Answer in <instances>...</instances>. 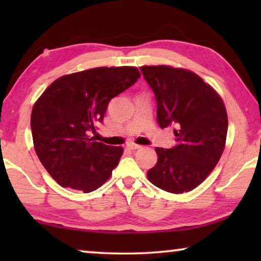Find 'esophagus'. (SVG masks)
<instances>
[{"label":"esophagus","instance_id":"esophagus-1","mask_svg":"<svg viewBox=\"0 0 261 261\" xmlns=\"http://www.w3.org/2000/svg\"><path fill=\"white\" fill-rule=\"evenodd\" d=\"M127 148L130 149V151H137V149L141 148L140 145H137V144H128L127 145Z\"/></svg>","mask_w":261,"mask_h":261}]
</instances>
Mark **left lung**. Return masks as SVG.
<instances>
[{
  "mask_svg": "<svg viewBox=\"0 0 261 261\" xmlns=\"http://www.w3.org/2000/svg\"><path fill=\"white\" fill-rule=\"evenodd\" d=\"M140 70L154 92L159 126L173 127L176 137L172 148H155L158 162L148 170V180L172 194L194 190L219 163L226 145L228 116L222 98L189 70L166 65Z\"/></svg>",
  "mask_w": 261,
  "mask_h": 261,
  "instance_id": "1",
  "label": "left lung"
}]
</instances>
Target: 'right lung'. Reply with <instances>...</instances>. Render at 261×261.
I'll return each instance as SVG.
<instances>
[{"instance_id":"add662e5","label":"right lung","mask_w":261,"mask_h":261,"mask_svg":"<svg viewBox=\"0 0 261 261\" xmlns=\"http://www.w3.org/2000/svg\"><path fill=\"white\" fill-rule=\"evenodd\" d=\"M137 67H96L66 74L46 89L32 110L31 128L38 158L64 188L91 192L109 179L123 148L94 141L110 99L132 87Z\"/></svg>"}]
</instances>
